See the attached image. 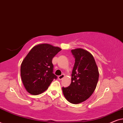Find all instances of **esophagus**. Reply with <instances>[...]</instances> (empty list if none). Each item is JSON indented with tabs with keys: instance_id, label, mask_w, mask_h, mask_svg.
Instances as JSON below:
<instances>
[{
	"instance_id": "esophagus-1",
	"label": "esophagus",
	"mask_w": 123,
	"mask_h": 123,
	"mask_svg": "<svg viewBox=\"0 0 123 123\" xmlns=\"http://www.w3.org/2000/svg\"><path fill=\"white\" fill-rule=\"evenodd\" d=\"M64 74H62V75H59V76H58V79H59V80H62V79L64 78Z\"/></svg>"
}]
</instances>
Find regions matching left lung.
<instances>
[{"label":"left lung","mask_w":123,"mask_h":123,"mask_svg":"<svg viewBox=\"0 0 123 123\" xmlns=\"http://www.w3.org/2000/svg\"><path fill=\"white\" fill-rule=\"evenodd\" d=\"M75 59L69 86L62 88L64 96L72 104L81 103L93 93L99 73L93 56L83 49L71 50Z\"/></svg>","instance_id":"8db88e82"}]
</instances>
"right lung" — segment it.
<instances>
[{"label":"right lung","mask_w":123,"mask_h":123,"mask_svg":"<svg viewBox=\"0 0 123 123\" xmlns=\"http://www.w3.org/2000/svg\"><path fill=\"white\" fill-rule=\"evenodd\" d=\"M61 50L48 43L33 47L25 57L21 66V75L26 90L37 95L48 88L57 76L53 73L52 60Z\"/></svg>","instance_id":"right-lung-1"}]
</instances>
